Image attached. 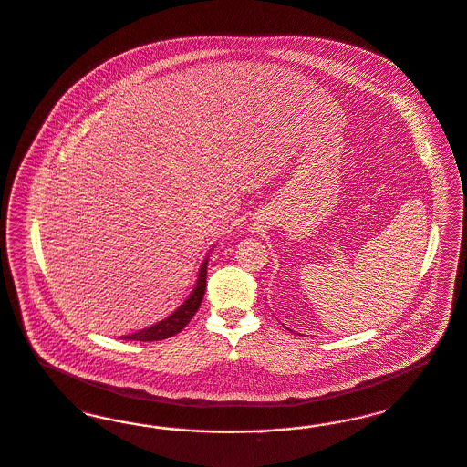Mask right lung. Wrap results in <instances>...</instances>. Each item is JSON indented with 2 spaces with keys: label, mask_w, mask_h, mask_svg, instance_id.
Returning a JSON list of instances; mask_svg holds the SVG:
<instances>
[{
  "label": "right lung",
  "mask_w": 467,
  "mask_h": 467,
  "mask_svg": "<svg viewBox=\"0 0 467 467\" xmlns=\"http://www.w3.org/2000/svg\"><path fill=\"white\" fill-rule=\"evenodd\" d=\"M213 249H214V245L209 249L205 260L200 265L195 288L192 290V294L186 296V300L173 311L172 315H169L167 318L150 325L148 328L137 330L130 336H121V339H128V341H161V339H169L175 334H179L190 323V319L195 317V313H197L198 307L202 304V298L205 295L207 264H209V254H211Z\"/></svg>",
  "instance_id": "obj_1"
}]
</instances>
